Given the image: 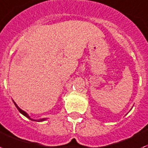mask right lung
<instances>
[{"instance_id": "1", "label": "right lung", "mask_w": 148, "mask_h": 148, "mask_svg": "<svg viewBox=\"0 0 148 148\" xmlns=\"http://www.w3.org/2000/svg\"><path fill=\"white\" fill-rule=\"evenodd\" d=\"M14 105H15V106H16V108H17V109H18V111L20 112H21V114H22V115H24L25 116V117H27V118H29V119H31V120H33V119H31V118H30V117H29V115L27 114V113H26V112H24V111H23V110H21V109H20V108H19V107L18 106H17V105H16V103H15V102H14ZM44 119H40V120H39V121H42V120H44Z\"/></svg>"}]
</instances>
